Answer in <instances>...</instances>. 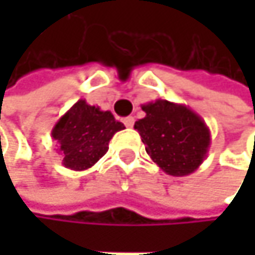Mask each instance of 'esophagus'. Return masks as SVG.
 Segmentation results:
<instances>
[{"label": "esophagus", "instance_id": "esophagus-1", "mask_svg": "<svg viewBox=\"0 0 255 255\" xmlns=\"http://www.w3.org/2000/svg\"><path fill=\"white\" fill-rule=\"evenodd\" d=\"M124 124H125V127H127V128H131V127L134 125V118H133V116H128V118H125V119H124Z\"/></svg>", "mask_w": 255, "mask_h": 255}]
</instances>
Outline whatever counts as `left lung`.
Masks as SVG:
<instances>
[{"label":"left lung","mask_w":255,"mask_h":255,"mask_svg":"<svg viewBox=\"0 0 255 255\" xmlns=\"http://www.w3.org/2000/svg\"><path fill=\"white\" fill-rule=\"evenodd\" d=\"M145 118L134 124L145 150L162 171L182 177L194 173L210 150L205 121L183 104L156 99L142 105Z\"/></svg>","instance_id":"left-lung-1"}]
</instances>
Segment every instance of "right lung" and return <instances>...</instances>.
Returning <instances> with one entry per match:
<instances>
[{
	"instance_id": "add662e5",
	"label": "right lung",
	"mask_w": 255,
	"mask_h": 255,
	"mask_svg": "<svg viewBox=\"0 0 255 255\" xmlns=\"http://www.w3.org/2000/svg\"><path fill=\"white\" fill-rule=\"evenodd\" d=\"M124 128V124L116 121L112 112L79 99L55 124L52 137L59 145L65 168L84 171L109 151V142Z\"/></svg>"
}]
</instances>
